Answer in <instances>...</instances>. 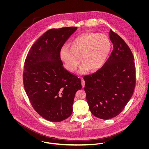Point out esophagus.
I'll list each match as a JSON object with an SVG mask.
<instances>
[{
	"mask_svg": "<svg viewBox=\"0 0 149 149\" xmlns=\"http://www.w3.org/2000/svg\"><path fill=\"white\" fill-rule=\"evenodd\" d=\"M81 85H82V88H84V85H85V81L84 79H83V78L81 77Z\"/></svg>",
	"mask_w": 149,
	"mask_h": 149,
	"instance_id": "obj_1",
	"label": "esophagus"
}]
</instances>
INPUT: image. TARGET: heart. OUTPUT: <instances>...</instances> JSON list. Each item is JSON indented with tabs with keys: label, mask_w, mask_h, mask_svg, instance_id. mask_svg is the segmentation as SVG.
Wrapping results in <instances>:
<instances>
[{
	"label": "heart",
	"mask_w": 149,
	"mask_h": 149,
	"mask_svg": "<svg viewBox=\"0 0 149 149\" xmlns=\"http://www.w3.org/2000/svg\"><path fill=\"white\" fill-rule=\"evenodd\" d=\"M111 47L110 41L105 35L86 32L74 38L70 43V48L63 46L60 56L66 69L71 72L77 70L81 57L84 63L79 72L84 74L90 69L97 71L103 67Z\"/></svg>",
	"instance_id": "heart-1"
}]
</instances>
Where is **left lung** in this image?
Returning a JSON list of instances; mask_svg holds the SVG:
<instances>
[{"mask_svg":"<svg viewBox=\"0 0 149 149\" xmlns=\"http://www.w3.org/2000/svg\"><path fill=\"white\" fill-rule=\"evenodd\" d=\"M113 49L103 67L84 77L86 98L91 113L108 120L120 113L131 99L136 84L134 57L126 43L110 29Z\"/></svg>","mask_w":149,"mask_h":149,"instance_id":"left-lung-1","label":"left lung"}]
</instances>
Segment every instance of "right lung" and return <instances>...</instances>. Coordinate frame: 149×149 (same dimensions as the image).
I'll return each instance as SVG.
<instances>
[{"instance_id":"right-lung-1","label":"right lung","mask_w":149,"mask_h":149,"mask_svg":"<svg viewBox=\"0 0 149 149\" xmlns=\"http://www.w3.org/2000/svg\"><path fill=\"white\" fill-rule=\"evenodd\" d=\"M77 27L51 29L31 47L23 74L30 103L43 118L61 122L70 116L75 93L81 81L63 67L60 51Z\"/></svg>"}]
</instances>
